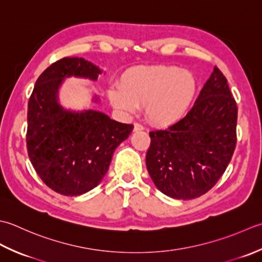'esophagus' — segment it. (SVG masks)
I'll list each match as a JSON object with an SVG mask.
<instances>
[{"label":"esophagus","mask_w":262,"mask_h":262,"mask_svg":"<svg viewBox=\"0 0 262 262\" xmlns=\"http://www.w3.org/2000/svg\"><path fill=\"white\" fill-rule=\"evenodd\" d=\"M135 127H133V131L135 132H138V131H142L143 129H145V127H143V125L142 124H140V123H138V122H136L135 124Z\"/></svg>","instance_id":"obj_1"}]
</instances>
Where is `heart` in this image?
Returning <instances> with one entry per match:
<instances>
[{
    "instance_id": "b5f03b06",
    "label": "heart",
    "mask_w": 262,
    "mask_h": 262,
    "mask_svg": "<svg viewBox=\"0 0 262 262\" xmlns=\"http://www.w3.org/2000/svg\"><path fill=\"white\" fill-rule=\"evenodd\" d=\"M120 86L108 92L116 110L133 114L145 105L147 119L161 126L183 120L198 93L193 74L170 66L132 68L122 76Z\"/></svg>"
}]
</instances>
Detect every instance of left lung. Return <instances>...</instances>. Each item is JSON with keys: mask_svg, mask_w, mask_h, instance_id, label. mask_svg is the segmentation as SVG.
<instances>
[{"mask_svg": "<svg viewBox=\"0 0 262 262\" xmlns=\"http://www.w3.org/2000/svg\"><path fill=\"white\" fill-rule=\"evenodd\" d=\"M236 101L217 67L183 120L149 132L146 165L152 182L170 198L205 194L222 178L236 146Z\"/></svg>", "mask_w": 262, "mask_h": 262, "instance_id": "obj_1", "label": "left lung"}]
</instances>
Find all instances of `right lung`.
Wrapping results in <instances>:
<instances>
[{
	"instance_id": "1",
	"label": "right lung",
	"mask_w": 262,
	"mask_h": 262,
	"mask_svg": "<svg viewBox=\"0 0 262 262\" xmlns=\"http://www.w3.org/2000/svg\"><path fill=\"white\" fill-rule=\"evenodd\" d=\"M99 73L82 57H63L38 77L28 101L29 159L42 182L63 195H80L96 188L108 170L116 147L133 129L101 112H71L57 103L64 78L97 80Z\"/></svg>"
}]
</instances>
